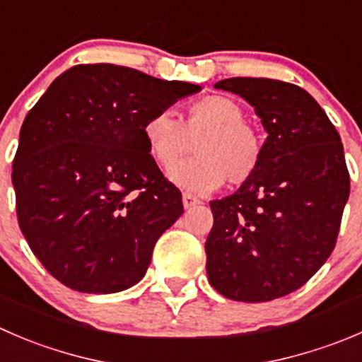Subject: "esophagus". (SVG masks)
<instances>
[{"instance_id": "1", "label": "esophagus", "mask_w": 362, "mask_h": 362, "mask_svg": "<svg viewBox=\"0 0 362 362\" xmlns=\"http://www.w3.org/2000/svg\"><path fill=\"white\" fill-rule=\"evenodd\" d=\"M182 202H184V209L189 210V209H192V206L198 205L199 199L196 198V196L189 194V192H184V194H182Z\"/></svg>"}]
</instances>
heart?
I'll list each match as a JSON object with an SVG mask.
<instances>
[{
    "mask_svg": "<svg viewBox=\"0 0 362 362\" xmlns=\"http://www.w3.org/2000/svg\"><path fill=\"white\" fill-rule=\"evenodd\" d=\"M245 111L235 99L209 95L187 104L180 120L159 111L143 124L146 148L157 164L170 170L197 141L199 156L170 171L171 180L192 192H206L224 180L240 185L256 173L263 159V141L245 124Z\"/></svg>",
    "mask_w": 362,
    "mask_h": 362,
    "instance_id": "heart-1",
    "label": "heart"
}]
</instances>
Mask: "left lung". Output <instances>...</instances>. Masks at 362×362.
<instances>
[{
	"label": "left lung",
	"mask_w": 362,
	"mask_h": 362,
	"mask_svg": "<svg viewBox=\"0 0 362 362\" xmlns=\"http://www.w3.org/2000/svg\"><path fill=\"white\" fill-rule=\"evenodd\" d=\"M214 86L251 104L267 139L256 173L210 202L206 274L228 299L267 303L310 281L334 249L350 194L341 138L296 84L230 77Z\"/></svg>",
	"instance_id": "1"
}]
</instances>
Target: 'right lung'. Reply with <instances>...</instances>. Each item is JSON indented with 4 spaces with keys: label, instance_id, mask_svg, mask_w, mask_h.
Masks as SVG:
<instances>
[{
    "label": "right lung",
    "instance_id": "1",
    "mask_svg": "<svg viewBox=\"0 0 362 362\" xmlns=\"http://www.w3.org/2000/svg\"><path fill=\"white\" fill-rule=\"evenodd\" d=\"M199 90L129 66L76 65L28 113L12 168L17 219L59 283L117 293L141 281L157 238L184 214L143 124Z\"/></svg>",
    "mask_w": 362,
    "mask_h": 362
}]
</instances>
